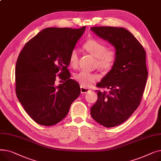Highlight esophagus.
<instances>
[{"label":"esophagus","mask_w":161,"mask_h":161,"mask_svg":"<svg viewBox=\"0 0 161 161\" xmlns=\"http://www.w3.org/2000/svg\"><path fill=\"white\" fill-rule=\"evenodd\" d=\"M80 88H81V93H87V92H88L91 91L90 89H89L87 88H86V87H83L82 86H81Z\"/></svg>","instance_id":"1"}]
</instances>
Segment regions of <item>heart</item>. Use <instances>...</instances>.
Wrapping results in <instances>:
<instances>
[{
    "label": "heart",
    "instance_id": "1",
    "mask_svg": "<svg viewBox=\"0 0 161 161\" xmlns=\"http://www.w3.org/2000/svg\"><path fill=\"white\" fill-rule=\"evenodd\" d=\"M86 49L95 57L96 64L103 71L110 70L116 61L117 53L112 49H106L105 44L100 40L92 38L87 40L84 44ZM79 61L78 51L74 48L69 55V63L73 66H77ZM100 78V76L95 73L81 70L74 75V79L83 87H91Z\"/></svg>",
    "mask_w": 161,
    "mask_h": 161
}]
</instances>
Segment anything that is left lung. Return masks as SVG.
I'll use <instances>...</instances> for the list:
<instances>
[{"label":"left lung","instance_id":"left-lung-1","mask_svg":"<svg viewBox=\"0 0 161 161\" xmlns=\"http://www.w3.org/2000/svg\"><path fill=\"white\" fill-rule=\"evenodd\" d=\"M96 35L108 40L116 49L117 58L112 69L97 84L98 98L91 115L107 128L127 120L139 106L147 78L146 51L126 29L114 27H93Z\"/></svg>","mask_w":161,"mask_h":161}]
</instances>
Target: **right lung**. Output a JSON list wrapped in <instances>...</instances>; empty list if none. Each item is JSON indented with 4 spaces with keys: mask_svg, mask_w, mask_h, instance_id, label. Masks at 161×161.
I'll return each instance as SVG.
<instances>
[{
    "mask_svg": "<svg viewBox=\"0 0 161 161\" xmlns=\"http://www.w3.org/2000/svg\"><path fill=\"white\" fill-rule=\"evenodd\" d=\"M86 27L46 28L25 45L15 66V92L25 110L39 125L62 121L80 95L68 70L69 55ZM64 80L55 86L56 74Z\"/></svg>",
    "mask_w": 161,
    "mask_h": 161,
    "instance_id": "add662e5",
    "label": "right lung"
}]
</instances>
